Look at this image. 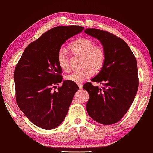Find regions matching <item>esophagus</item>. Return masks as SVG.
Instances as JSON below:
<instances>
[{
  "instance_id": "1",
  "label": "esophagus",
  "mask_w": 153,
  "mask_h": 153,
  "mask_svg": "<svg viewBox=\"0 0 153 153\" xmlns=\"http://www.w3.org/2000/svg\"><path fill=\"white\" fill-rule=\"evenodd\" d=\"M77 85H78L79 89H82V88H83V84H82V83H78Z\"/></svg>"
}]
</instances>
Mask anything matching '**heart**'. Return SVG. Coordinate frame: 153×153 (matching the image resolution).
Listing matches in <instances>:
<instances>
[{"mask_svg": "<svg viewBox=\"0 0 153 153\" xmlns=\"http://www.w3.org/2000/svg\"><path fill=\"white\" fill-rule=\"evenodd\" d=\"M68 50L75 55H82L83 69L74 72L66 76L68 81L75 83H81L94 74V68L99 70L102 67L105 60L104 50L98 46H93V42L90 39L81 37L75 39L69 44ZM57 64L65 72L69 71V59L63 51H59L57 57Z\"/></svg>", "mask_w": 153, "mask_h": 153, "instance_id": "obj_1", "label": "heart"}]
</instances>
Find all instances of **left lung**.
<instances>
[{"mask_svg":"<svg viewBox=\"0 0 153 153\" xmlns=\"http://www.w3.org/2000/svg\"><path fill=\"white\" fill-rule=\"evenodd\" d=\"M84 31L100 42L105 54L102 69L91 79L102 85V88L94 86L90 82L83 86L90 96L87 112L98 123L115 124L127 112L137 94V61L128 44L120 37L97 29Z\"/></svg>","mask_w":153,"mask_h":153,"instance_id":"obj_1","label":"left lung"}]
</instances>
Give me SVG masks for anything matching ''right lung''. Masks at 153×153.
Returning <instances> with one entry per match:
<instances>
[{
    "mask_svg": "<svg viewBox=\"0 0 153 153\" xmlns=\"http://www.w3.org/2000/svg\"><path fill=\"white\" fill-rule=\"evenodd\" d=\"M84 27L60 26L48 30L29 44L14 71L16 102L28 119L42 128L53 129L62 123L79 87L62 81L57 57L62 44Z\"/></svg>",
    "mask_w": 153,
    "mask_h": 153,
    "instance_id": "1",
    "label": "right lung"
}]
</instances>
